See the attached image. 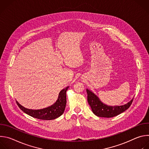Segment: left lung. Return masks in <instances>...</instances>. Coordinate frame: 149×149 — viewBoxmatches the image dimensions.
<instances>
[{
	"mask_svg": "<svg viewBox=\"0 0 149 149\" xmlns=\"http://www.w3.org/2000/svg\"><path fill=\"white\" fill-rule=\"evenodd\" d=\"M87 100L93 113L100 117L110 118L115 117L128 109L131 105L133 98L123 105L110 106L104 104L100 98L91 91L87 89Z\"/></svg>",
	"mask_w": 149,
	"mask_h": 149,
	"instance_id": "8db88e82",
	"label": "left lung"
}]
</instances>
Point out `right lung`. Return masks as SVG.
Instances as JSON below:
<instances>
[{
	"instance_id": "add662e5",
	"label": "right lung",
	"mask_w": 149,
	"mask_h": 149,
	"mask_svg": "<svg viewBox=\"0 0 149 149\" xmlns=\"http://www.w3.org/2000/svg\"><path fill=\"white\" fill-rule=\"evenodd\" d=\"M69 86L62 90L59 93L56 102L45 109L39 110L28 109L21 105L17 101L16 103L21 110L32 117L44 120H54L60 117L64 112L67 103L66 92Z\"/></svg>"
}]
</instances>
